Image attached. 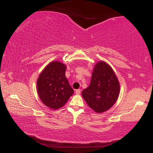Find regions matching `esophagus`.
Here are the masks:
<instances>
[{
    "label": "esophagus",
    "mask_w": 153,
    "mask_h": 153,
    "mask_svg": "<svg viewBox=\"0 0 153 153\" xmlns=\"http://www.w3.org/2000/svg\"><path fill=\"white\" fill-rule=\"evenodd\" d=\"M80 93H81V90L80 89L76 90V94H79Z\"/></svg>",
    "instance_id": "34e87169"
}]
</instances>
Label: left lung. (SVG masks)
<instances>
[{
  "label": "left lung",
  "mask_w": 153,
  "mask_h": 153,
  "mask_svg": "<svg viewBox=\"0 0 153 153\" xmlns=\"http://www.w3.org/2000/svg\"><path fill=\"white\" fill-rule=\"evenodd\" d=\"M119 93V81L113 70L106 62H97L91 84L82 91V96L88 106L97 113L106 111L116 103Z\"/></svg>",
  "instance_id": "left-lung-1"
}]
</instances>
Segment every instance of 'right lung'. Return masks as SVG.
Returning <instances> with one entry per match:
<instances>
[{
    "label": "right lung",
    "mask_w": 153,
    "mask_h": 153,
    "mask_svg": "<svg viewBox=\"0 0 153 153\" xmlns=\"http://www.w3.org/2000/svg\"><path fill=\"white\" fill-rule=\"evenodd\" d=\"M66 68L59 61L50 62L37 79L39 96L42 103L50 108L58 109L64 106L74 93L65 76Z\"/></svg>",
    "instance_id": "add662e5"
}]
</instances>
